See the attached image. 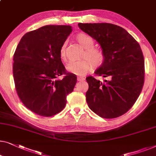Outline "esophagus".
<instances>
[{
  "label": "esophagus",
  "instance_id": "1",
  "mask_svg": "<svg viewBox=\"0 0 156 156\" xmlns=\"http://www.w3.org/2000/svg\"><path fill=\"white\" fill-rule=\"evenodd\" d=\"M85 80L84 77H82V76H78L77 77V81L78 82H83V81Z\"/></svg>",
  "mask_w": 156,
  "mask_h": 156
}]
</instances>
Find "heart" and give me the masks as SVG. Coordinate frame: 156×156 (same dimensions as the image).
Segmentation results:
<instances>
[{"mask_svg":"<svg viewBox=\"0 0 156 156\" xmlns=\"http://www.w3.org/2000/svg\"><path fill=\"white\" fill-rule=\"evenodd\" d=\"M76 40L85 49L82 58L85 59L76 62H70L67 65V72L79 76H83L91 71L94 67H100L104 62V55L98 48H94V41L92 38L87 34L80 33L76 36ZM67 43H63L60 49V56L62 60L67 59ZM87 58V59L85 58Z\"/></svg>","mask_w":156,"mask_h":156,"instance_id":"1","label":"heart"}]
</instances>
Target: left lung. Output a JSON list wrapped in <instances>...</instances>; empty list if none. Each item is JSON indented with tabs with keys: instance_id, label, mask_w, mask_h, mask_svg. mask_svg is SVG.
Wrapping results in <instances>:
<instances>
[{
	"instance_id": "left-lung-1",
	"label": "left lung",
	"mask_w": 156,
	"mask_h": 156,
	"mask_svg": "<svg viewBox=\"0 0 156 156\" xmlns=\"http://www.w3.org/2000/svg\"><path fill=\"white\" fill-rule=\"evenodd\" d=\"M79 27L96 41L105 59L95 71L107 77L103 82L86 78L88 106L103 118L126 113L141 94L144 82V59L139 44L125 29L109 23H79Z\"/></svg>"
}]
</instances>
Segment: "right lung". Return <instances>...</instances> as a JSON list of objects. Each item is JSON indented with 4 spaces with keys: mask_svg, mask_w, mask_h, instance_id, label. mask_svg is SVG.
Wrapping results in <instances>:
<instances>
[{
    "mask_svg": "<svg viewBox=\"0 0 156 156\" xmlns=\"http://www.w3.org/2000/svg\"><path fill=\"white\" fill-rule=\"evenodd\" d=\"M73 31L68 25H46L24 34L13 56L15 89L22 103L34 113L55 115L64 109L76 83L66 73L60 49ZM62 74V80L57 77Z\"/></svg>",
    "mask_w": 156,
    "mask_h": 156,
    "instance_id": "add662e5",
    "label": "right lung"
}]
</instances>
